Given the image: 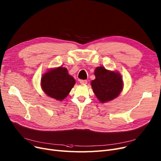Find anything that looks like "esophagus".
Wrapping results in <instances>:
<instances>
[{"label":"esophagus","instance_id":"esophagus-1","mask_svg":"<svg viewBox=\"0 0 161 161\" xmlns=\"http://www.w3.org/2000/svg\"><path fill=\"white\" fill-rule=\"evenodd\" d=\"M88 82V81L86 80H80V83L81 85H86Z\"/></svg>","mask_w":161,"mask_h":161}]
</instances>
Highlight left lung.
Masks as SVG:
<instances>
[{"label": "left lung", "mask_w": 161, "mask_h": 161, "mask_svg": "<svg viewBox=\"0 0 161 161\" xmlns=\"http://www.w3.org/2000/svg\"><path fill=\"white\" fill-rule=\"evenodd\" d=\"M94 75L96 79L91 81V86L99 102H108L120 95L124 84L119 72L99 66L96 68Z\"/></svg>", "instance_id": "8db88e82"}]
</instances>
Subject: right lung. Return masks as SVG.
<instances>
[{"label": "right lung", "mask_w": 161, "mask_h": 161, "mask_svg": "<svg viewBox=\"0 0 161 161\" xmlns=\"http://www.w3.org/2000/svg\"><path fill=\"white\" fill-rule=\"evenodd\" d=\"M75 85V80L63 67L52 68L44 73L41 80L44 92L49 97L62 101Z\"/></svg>", "instance_id": "add662e5"}]
</instances>
